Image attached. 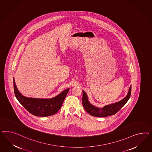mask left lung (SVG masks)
<instances>
[{
    "instance_id": "1",
    "label": "left lung",
    "mask_w": 152,
    "mask_h": 152,
    "mask_svg": "<svg viewBox=\"0 0 152 152\" xmlns=\"http://www.w3.org/2000/svg\"><path fill=\"white\" fill-rule=\"evenodd\" d=\"M131 90L132 86H130L129 88L127 95L123 99L117 102L104 106L102 108H99L91 104L88 100L86 93L84 91H83L82 102L83 106L85 110L90 115L95 117H106L108 116L114 115L121 109V108L123 106H124L126 102L128 101L131 95Z\"/></svg>"
}]
</instances>
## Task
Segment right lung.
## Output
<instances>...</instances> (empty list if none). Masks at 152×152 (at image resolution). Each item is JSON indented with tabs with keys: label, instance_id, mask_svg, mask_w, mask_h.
I'll return each mask as SVG.
<instances>
[{
	"label": "right lung",
	"instance_id": "obj_1",
	"mask_svg": "<svg viewBox=\"0 0 152 152\" xmlns=\"http://www.w3.org/2000/svg\"><path fill=\"white\" fill-rule=\"evenodd\" d=\"M14 94L20 104L31 114L37 116H48L54 115L60 110L69 91L67 88L52 99H36L23 96L16 86L13 78Z\"/></svg>",
	"mask_w": 152,
	"mask_h": 152
}]
</instances>
